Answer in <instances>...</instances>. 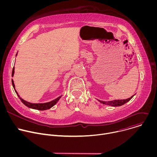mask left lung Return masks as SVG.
Wrapping results in <instances>:
<instances>
[{"mask_svg": "<svg viewBox=\"0 0 157 157\" xmlns=\"http://www.w3.org/2000/svg\"><path fill=\"white\" fill-rule=\"evenodd\" d=\"M134 96H135V94L131 96L130 98H128L126 99H121V100L118 99V100H113V101H102L98 100V101H99L101 103L104 105H107L113 106V107H117V106H121L125 104V103L128 102Z\"/></svg>", "mask_w": 157, "mask_h": 157, "instance_id": "1", "label": "left lung"}]
</instances>
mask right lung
I'll return each instance as SVG.
<instances>
[{
    "mask_svg": "<svg viewBox=\"0 0 157 157\" xmlns=\"http://www.w3.org/2000/svg\"><path fill=\"white\" fill-rule=\"evenodd\" d=\"M17 53L16 54V56L17 55ZM15 70V68L13 67V70H12V76L13 77V74H14V71ZM12 86L13 87V89L14 90L16 93V94H17L18 97L19 98V99H20V101H21V102L23 103L24 105H25L27 107L30 108V109H36V110H47V109H49L50 108H52L53 106H54L57 102L59 100V99L61 98V96H59L58 98H56L55 99L50 101V102H45V103H31V102H27L25 100H24L23 99H21L20 96L18 95V93L17 92V91L15 90V84H14V82H13V80L12 79Z\"/></svg>",
    "mask_w": 157,
    "mask_h": 157,
    "instance_id": "add662e5",
    "label": "right lung"
}]
</instances>
